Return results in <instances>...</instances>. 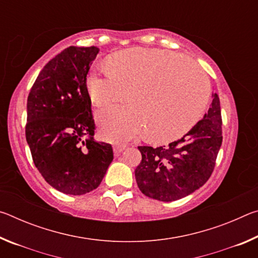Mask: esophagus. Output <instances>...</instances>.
<instances>
[{"mask_svg":"<svg viewBox=\"0 0 258 258\" xmlns=\"http://www.w3.org/2000/svg\"><path fill=\"white\" fill-rule=\"evenodd\" d=\"M126 146H115L113 147V155H115L116 157L119 156L121 152H123L125 149H126Z\"/></svg>","mask_w":258,"mask_h":258,"instance_id":"obj_1","label":"esophagus"}]
</instances>
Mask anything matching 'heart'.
Listing matches in <instances>:
<instances>
[{
    "label": "heart",
    "mask_w": 258,
    "mask_h": 258,
    "mask_svg": "<svg viewBox=\"0 0 258 258\" xmlns=\"http://www.w3.org/2000/svg\"><path fill=\"white\" fill-rule=\"evenodd\" d=\"M108 73L91 71L86 89L97 107L126 99L131 107H111L97 113L102 138L126 141L145 133L152 142L182 137L200 119L209 98L205 74L175 52L133 47L112 54Z\"/></svg>",
    "instance_id": "b5f03b06"
}]
</instances>
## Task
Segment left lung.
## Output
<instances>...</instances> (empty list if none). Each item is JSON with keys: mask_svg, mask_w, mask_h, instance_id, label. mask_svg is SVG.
<instances>
[{"mask_svg": "<svg viewBox=\"0 0 258 258\" xmlns=\"http://www.w3.org/2000/svg\"><path fill=\"white\" fill-rule=\"evenodd\" d=\"M183 138L166 146L139 147L142 161L135 169L139 189L159 202H174L198 190L211 177L222 145L220 98Z\"/></svg>", "mask_w": 258, "mask_h": 258, "instance_id": "obj_1", "label": "left lung"}]
</instances>
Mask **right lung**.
Wrapping results in <instances>:
<instances>
[{
    "label": "right lung",
    "instance_id": "add662e5",
    "mask_svg": "<svg viewBox=\"0 0 258 258\" xmlns=\"http://www.w3.org/2000/svg\"><path fill=\"white\" fill-rule=\"evenodd\" d=\"M97 46H69L47 62L27 99L26 140L38 172L60 192L81 196L100 185L112 148L94 139L86 75Z\"/></svg>",
    "mask_w": 258,
    "mask_h": 258
}]
</instances>
